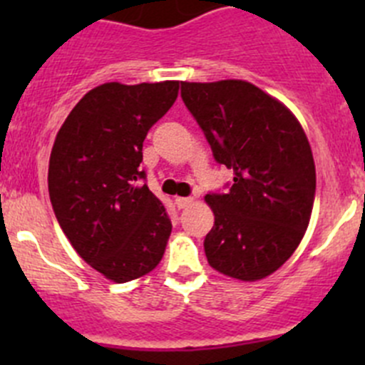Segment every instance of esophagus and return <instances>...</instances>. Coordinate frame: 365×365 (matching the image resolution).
<instances>
[{
  "label": "esophagus",
  "instance_id": "obj_1",
  "mask_svg": "<svg viewBox=\"0 0 365 365\" xmlns=\"http://www.w3.org/2000/svg\"><path fill=\"white\" fill-rule=\"evenodd\" d=\"M190 203H192V197H176L175 200V205L176 208L182 210V208H187Z\"/></svg>",
  "mask_w": 365,
  "mask_h": 365
}]
</instances>
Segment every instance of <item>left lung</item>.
I'll return each instance as SVG.
<instances>
[{
    "label": "left lung",
    "instance_id": "1",
    "mask_svg": "<svg viewBox=\"0 0 365 365\" xmlns=\"http://www.w3.org/2000/svg\"><path fill=\"white\" fill-rule=\"evenodd\" d=\"M182 98L213 159L233 169L226 194L205 196L215 215L206 259L240 281L267 277L295 252L314 205L316 169L304 128L247 81L182 83Z\"/></svg>",
    "mask_w": 365,
    "mask_h": 365
}]
</instances>
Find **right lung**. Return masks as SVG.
Returning a JSON list of instances; mask_svg holds the SVG:
<instances>
[{"instance_id": "1", "label": "right lung", "mask_w": 365, "mask_h": 365, "mask_svg": "<svg viewBox=\"0 0 365 365\" xmlns=\"http://www.w3.org/2000/svg\"><path fill=\"white\" fill-rule=\"evenodd\" d=\"M178 81L88 91L61 125L49 159L54 215L76 252L114 282L159 264L171 219L146 183L143 141L178 97Z\"/></svg>"}]
</instances>
